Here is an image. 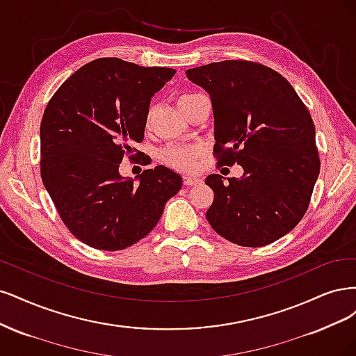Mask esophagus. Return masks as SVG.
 <instances>
[{
	"mask_svg": "<svg viewBox=\"0 0 356 356\" xmlns=\"http://www.w3.org/2000/svg\"><path fill=\"white\" fill-rule=\"evenodd\" d=\"M201 179L197 176H185L183 177V183H185L186 186H192V185H197Z\"/></svg>",
	"mask_w": 356,
	"mask_h": 356,
	"instance_id": "34e87169",
	"label": "esophagus"
}]
</instances>
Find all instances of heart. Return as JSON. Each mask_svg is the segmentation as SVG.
<instances>
[{"instance_id":"obj_1","label":"heart","mask_w":356,"mask_h":356,"mask_svg":"<svg viewBox=\"0 0 356 356\" xmlns=\"http://www.w3.org/2000/svg\"><path fill=\"white\" fill-rule=\"evenodd\" d=\"M192 96L195 95H183L179 99V105ZM201 154H202L201 146H171L164 149L161 158L163 161L170 167L183 170V171H191L195 167V159H197Z\"/></svg>"}]
</instances>
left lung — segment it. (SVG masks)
<instances>
[{
  "instance_id": "1",
  "label": "left lung",
  "mask_w": 356,
  "mask_h": 356,
  "mask_svg": "<svg viewBox=\"0 0 356 356\" xmlns=\"http://www.w3.org/2000/svg\"><path fill=\"white\" fill-rule=\"evenodd\" d=\"M186 76L210 95L217 167L244 168L241 179H205L214 192L205 217L234 244L273 243L302 220L319 175L311 113L281 74L260 63L216 62Z\"/></svg>"
}]
</instances>
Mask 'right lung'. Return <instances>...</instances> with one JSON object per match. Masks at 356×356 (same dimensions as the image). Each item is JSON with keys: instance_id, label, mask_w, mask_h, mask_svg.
<instances>
[{"instance_id": "1", "label": "right lung", "mask_w": 356, "mask_h": 356, "mask_svg": "<svg viewBox=\"0 0 356 356\" xmlns=\"http://www.w3.org/2000/svg\"><path fill=\"white\" fill-rule=\"evenodd\" d=\"M175 74L102 57L67 78L45 108L42 183L66 227L84 244L105 251L136 244L180 191V175L164 165L145 170L139 183L118 170L143 140L152 96Z\"/></svg>"}]
</instances>
